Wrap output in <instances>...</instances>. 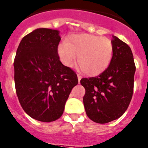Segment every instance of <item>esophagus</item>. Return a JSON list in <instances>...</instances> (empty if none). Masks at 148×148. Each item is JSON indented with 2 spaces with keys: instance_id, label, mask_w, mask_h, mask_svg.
<instances>
[{
  "instance_id": "esophagus-1",
  "label": "esophagus",
  "mask_w": 148,
  "mask_h": 148,
  "mask_svg": "<svg viewBox=\"0 0 148 148\" xmlns=\"http://www.w3.org/2000/svg\"><path fill=\"white\" fill-rule=\"evenodd\" d=\"M78 83H80V81L81 79V76L80 75H78Z\"/></svg>"
}]
</instances>
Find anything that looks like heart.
<instances>
[{"instance_id":"b5f03b06","label":"heart","mask_w":148,"mask_h":148,"mask_svg":"<svg viewBox=\"0 0 148 148\" xmlns=\"http://www.w3.org/2000/svg\"><path fill=\"white\" fill-rule=\"evenodd\" d=\"M58 56L64 66H73L77 57V64L88 76H97L108 67L113 55L110 40L89 34H73L64 43L58 46Z\"/></svg>"}]
</instances>
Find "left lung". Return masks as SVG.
Listing matches in <instances>:
<instances>
[{
    "label": "left lung",
    "instance_id": "left-lung-1",
    "mask_svg": "<svg viewBox=\"0 0 148 148\" xmlns=\"http://www.w3.org/2000/svg\"><path fill=\"white\" fill-rule=\"evenodd\" d=\"M113 55L108 68L101 75L84 78L81 85L86 92L83 97L86 115L95 123H109L127 110L134 91L136 67L131 47L112 36Z\"/></svg>",
    "mask_w": 148,
    "mask_h": 148
}]
</instances>
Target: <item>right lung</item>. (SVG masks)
<instances>
[{
  "label": "right lung",
  "instance_id": "1",
  "mask_svg": "<svg viewBox=\"0 0 148 148\" xmlns=\"http://www.w3.org/2000/svg\"><path fill=\"white\" fill-rule=\"evenodd\" d=\"M59 31L37 28L22 39L14 62L16 92L25 113L38 121L60 118L78 77L62 64Z\"/></svg>",
  "mask_w": 148,
  "mask_h": 148
}]
</instances>
